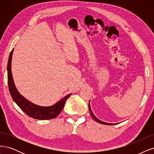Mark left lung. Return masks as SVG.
<instances>
[{
    "label": "left lung",
    "instance_id": "left-lung-1",
    "mask_svg": "<svg viewBox=\"0 0 154 154\" xmlns=\"http://www.w3.org/2000/svg\"><path fill=\"white\" fill-rule=\"evenodd\" d=\"M89 109H90V114L91 116L93 117V118L95 120L96 122H97L98 123H101V124H103V125H115V124H116V123H106V122H102L100 120H98V119L97 118L95 117V116L93 115V113L91 109V107H90V102H89Z\"/></svg>",
    "mask_w": 154,
    "mask_h": 154
}]
</instances>
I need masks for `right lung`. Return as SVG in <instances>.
Listing matches in <instances>:
<instances>
[{"instance_id": "right-lung-1", "label": "right lung", "mask_w": 154, "mask_h": 154, "mask_svg": "<svg viewBox=\"0 0 154 154\" xmlns=\"http://www.w3.org/2000/svg\"><path fill=\"white\" fill-rule=\"evenodd\" d=\"M13 52V49L9 54L8 63V83L9 90L13 100L26 115L31 118L37 119V120H51V119L55 118L60 114L66 100L72 94H69L64 97L60 101L57 102L55 105L49 107L39 106L27 100L18 91L13 81L11 72Z\"/></svg>"}]
</instances>
